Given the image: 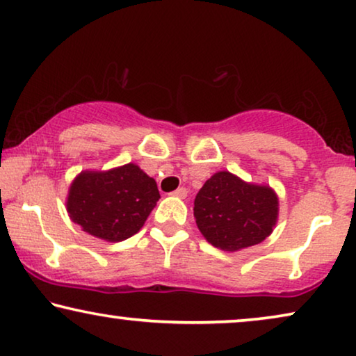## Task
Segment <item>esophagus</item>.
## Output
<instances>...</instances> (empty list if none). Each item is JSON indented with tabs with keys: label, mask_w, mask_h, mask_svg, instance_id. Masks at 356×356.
<instances>
[{
	"label": "esophagus",
	"mask_w": 356,
	"mask_h": 356,
	"mask_svg": "<svg viewBox=\"0 0 356 356\" xmlns=\"http://www.w3.org/2000/svg\"><path fill=\"white\" fill-rule=\"evenodd\" d=\"M172 195H174V197H179V198H185V197H187V188L179 187L177 190H174Z\"/></svg>",
	"instance_id": "esophagus-1"
}]
</instances>
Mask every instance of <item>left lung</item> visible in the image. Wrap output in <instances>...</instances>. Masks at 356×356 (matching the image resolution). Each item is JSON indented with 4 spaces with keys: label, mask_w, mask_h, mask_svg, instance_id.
Wrapping results in <instances>:
<instances>
[{
    "label": "left lung",
    "mask_w": 356,
    "mask_h": 356,
    "mask_svg": "<svg viewBox=\"0 0 356 356\" xmlns=\"http://www.w3.org/2000/svg\"><path fill=\"white\" fill-rule=\"evenodd\" d=\"M193 216L213 247L238 252L273 234L279 218V197L266 184L245 182L232 172L219 171L195 197Z\"/></svg>",
    "instance_id": "left-lung-1"
}]
</instances>
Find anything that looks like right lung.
<instances>
[{
  "label": "right lung",
  "mask_w": 356,
  "mask_h": 356,
  "mask_svg": "<svg viewBox=\"0 0 356 356\" xmlns=\"http://www.w3.org/2000/svg\"><path fill=\"white\" fill-rule=\"evenodd\" d=\"M156 180L129 163L108 171H82L69 187L72 222L104 242H122L143 227L156 207Z\"/></svg>",
  "instance_id": "right-lung-1"
}]
</instances>
